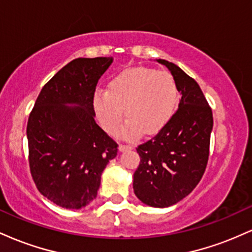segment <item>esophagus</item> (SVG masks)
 Listing matches in <instances>:
<instances>
[{"mask_svg":"<svg viewBox=\"0 0 252 252\" xmlns=\"http://www.w3.org/2000/svg\"><path fill=\"white\" fill-rule=\"evenodd\" d=\"M132 148H134V147L129 146V144H120V147H118V149H120L121 152H126V150H130Z\"/></svg>","mask_w":252,"mask_h":252,"instance_id":"esophagus-1","label":"esophagus"}]
</instances>
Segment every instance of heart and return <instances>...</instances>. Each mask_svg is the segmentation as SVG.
Segmentation results:
<instances>
[{"label":"heart","instance_id":"heart-1","mask_svg":"<svg viewBox=\"0 0 252 252\" xmlns=\"http://www.w3.org/2000/svg\"><path fill=\"white\" fill-rule=\"evenodd\" d=\"M179 104V89L167 71L148 67L124 70L110 80L108 91L98 90L94 106L100 124L115 134L123 120H128L122 135L135 137L141 131L152 135L169 122Z\"/></svg>","mask_w":252,"mask_h":252}]
</instances>
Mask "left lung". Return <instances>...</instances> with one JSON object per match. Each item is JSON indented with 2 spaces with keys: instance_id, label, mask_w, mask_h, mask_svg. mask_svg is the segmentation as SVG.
<instances>
[{
  "instance_id": "left-lung-1",
  "label": "left lung",
  "mask_w": 252,
  "mask_h": 252,
  "mask_svg": "<svg viewBox=\"0 0 252 252\" xmlns=\"http://www.w3.org/2000/svg\"><path fill=\"white\" fill-rule=\"evenodd\" d=\"M181 99L169 122L136 148L141 161L132 187L143 204L168 207L189 195L206 169L213 116L200 86L175 63L163 59Z\"/></svg>"
}]
</instances>
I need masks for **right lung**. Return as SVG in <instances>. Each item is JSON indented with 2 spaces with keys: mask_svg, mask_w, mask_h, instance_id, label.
<instances>
[{
  "mask_svg": "<svg viewBox=\"0 0 252 252\" xmlns=\"http://www.w3.org/2000/svg\"><path fill=\"white\" fill-rule=\"evenodd\" d=\"M111 63V57L72 60L45 84L28 118L32 178L63 209L96 199L103 170L117 155L118 144L96 123L94 109L97 83Z\"/></svg>",
  "mask_w": 252,
  "mask_h": 252,
  "instance_id": "obj_1",
  "label": "right lung"
}]
</instances>
